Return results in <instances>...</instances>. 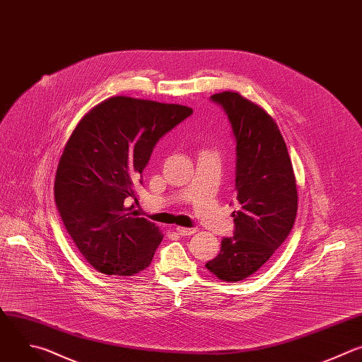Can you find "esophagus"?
<instances>
[{
	"label": "esophagus",
	"mask_w": 362,
	"mask_h": 362,
	"mask_svg": "<svg viewBox=\"0 0 362 362\" xmlns=\"http://www.w3.org/2000/svg\"><path fill=\"white\" fill-rule=\"evenodd\" d=\"M175 231H177L180 235H182V237L192 235V234L195 233V230H194V228H184V227H177V228H175Z\"/></svg>",
	"instance_id": "34e87169"
}]
</instances>
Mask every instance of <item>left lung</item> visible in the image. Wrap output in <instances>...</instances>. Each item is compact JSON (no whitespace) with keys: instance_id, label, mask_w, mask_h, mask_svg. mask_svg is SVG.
Here are the masks:
<instances>
[{"instance_id":"obj_1","label":"left lung","mask_w":362,"mask_h":362,"mask_svg":"<svg viewBox=\"0 0 362 362\" xmlns=\"http://www.w3.org/2000/svg\"><path fill=\"white\" fill-rule=\"evenodd\" d=\"M230 119L237 142L234 237L205 264L218 279L237 282L257 272L290 235L298 208L297 182L285 141L272 117L238 93L211 95Z\"/></svg>"}]
</instances>
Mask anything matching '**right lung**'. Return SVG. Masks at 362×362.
<instances>
[{
    "label": "right lung",
    "instance_id": "add662e5",
    "mask_svg": "<svg viewBox=\"0 0 362 362\" xmlns=\"http://www.w3.org/2000/svg\"><path fill=\"white\" fill-rule=\"evenodd\" d=\"M191 114L185 105L119 95L94 107L72 131L57 168L55 204L97 271L128 276L150 267L163 234L127 199L136 201L135 187L160 138Z\"/></svg>",
    "mask_w": 362,
    "mask_h": 362
}]
</instances>
